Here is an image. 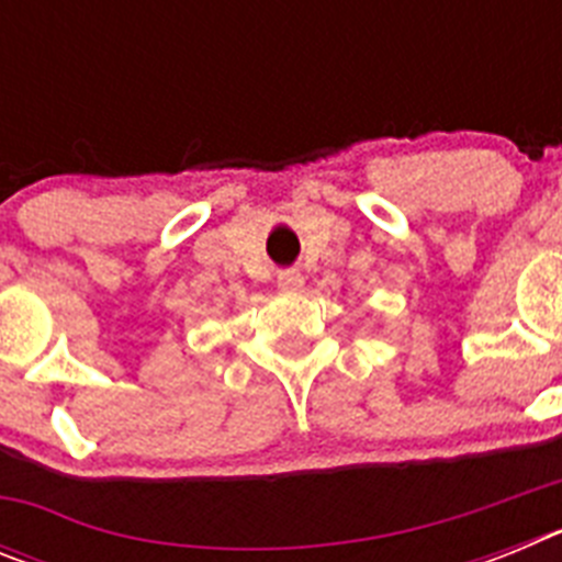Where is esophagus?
Instances as JSON below:
<instances>
[{
	"mask_svg": "<svg viewBox=\"0 0 562 562\" xmlns=\"http://www.w3.org/2000/svg\"><path fill=\"white\" fill-rule=\"evenodd\" d=\"M304 286V276L301 270H281L278 272V290L281 292H297Z\"/></svg>",
	"mask_w": 562,
	"mask_h": 562,
	"instance_id": "esophagus-1",
	"label": "esophagus"
}]
</instances>
